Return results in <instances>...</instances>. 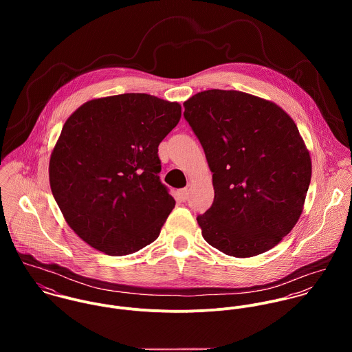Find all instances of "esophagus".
I'll return each mask as SVG.
<instances>
[{
  "label": "esophagus",
  "instance_id": "1",
  "mask_svg": "<svg viewBox=\"0 0 352 352\" xmlns=\"http://www.w3.org/2000/svg\"><path fill=\"white\" fill-rule=\"evenodd\" d=\"M177 199L180 201H187V199H188V190H187V188L179 190V191H177Z\"/></svg>",
  "mask_w": 352,
  "mask_h": 352
}]
</instances>
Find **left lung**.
I'll return each instance as SVG.
<instances>
[{
  "label": "left lung",
  "mask_w": 352,
  "mask_h": 352,
  "mask_svg": "<svg viewBox=\"0 0 352 352\" xmlns=\"http://www.w3.org/2000/svg\"><path fill=\"white\" fill-rule=\"evenodd\" d=\"M183 105L212 172V206L197 218L203 239L234 257L272 250L298 222L311 177L296 122L239 91H203Z\"/></svg>",
  "instance_id": "obj_1"
}]
</instances>
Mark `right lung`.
<instances>
[{
	"label": "right lung",
	"mask_w": 352,
	"mask_h": 352,
	"mask_svg": "<svg viewBox=\"0 0 352 352\" xmlns=\"http://www.w3.org/2000/svg\"><path fill=\"white\" fill-rule=\"evenodd\" d=\"M182 105L146 94L84 102L51 151V192L65 221L109 256L138 252L160 236L175 199L160 182V142Z\"/></svg>",
	"instance_id": "1"
}]
</instances>
